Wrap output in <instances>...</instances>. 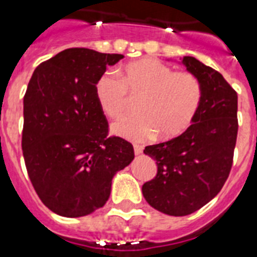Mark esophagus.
<instances>
[{"label": "esophagus", "instance_id": "34e87169", "mask_svg": "<svg viewBox=\"0 0 257 257\" xmlns=\"http://www.w3.org/2000/svg\"><path fill=\"white\" fill-rule=\"evenodd\" d=\"M133 149H135V154H136V156H140V154L143 153L144 148L140 147V145H135V147H133Z\"/></svg>", "mask_w": 257, "mask_h": 257}]
</instances>
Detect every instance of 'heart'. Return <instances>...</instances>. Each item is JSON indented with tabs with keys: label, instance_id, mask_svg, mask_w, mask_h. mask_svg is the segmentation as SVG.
I'll list each match as a JSON object with an SVG mask.
<instances>
[{
	"label": "heart",
	"instance_id": "1",
	"mask_svg": "<svg viewBox=\"0 0 257 257\" xmlns=\"http://www.w3.org/2000/svg\"><path fill=\"white\" fill-rule=\"evenodd\" d=\"M129 97H140L136 112L113 124L114 135L132 141H145L157 135L173 140L193 124L202 103L201 81L191 72H174L156 59L129 63L120 79L107 72L96 83V97L104 113L121 117Z\"/></svg>",
	"mask_w": 257,
	"mask_h": 257
}]
</instances>
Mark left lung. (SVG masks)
<instances>
[{
    "label": "left lung",
    "instance_id": "obj_1",
    "mask_svg": "<svg viewBox=\"0 0 257 257\" xmlns=\"http://www.w3.org/2000/svg\"><path fill=\"white\" fill-rule=\"evenodd\" d=\"M182 64L201 81L197 117L179 137L144 150L157 164V176L143 185L144 198L172 216L193 214L222 190L237 137L235 89L222 74L193 56H183Z\"/></svg>",
    "mask_w": 257,
    "mask_h": 257
}]
</instances>
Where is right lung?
<instances>
[{
  "mask_svg": "<svg viewBox=\"0 0 257 257\" xmlns=\"http://www.w3.org/2000/svg\"><path fill=\"white\" fill-rule=\"evenodd\" d=\"M124 55L67 49L33 72L24 97L22 152L46 207L79 218L103 207L112 178L135 158L132 144L108 136L96 83Z\"/></svg>",
  "mask_w": 257,
  "mask_h": 257,
  "instance_id": "1",
  "label": "right lung"
}]
</instances>
